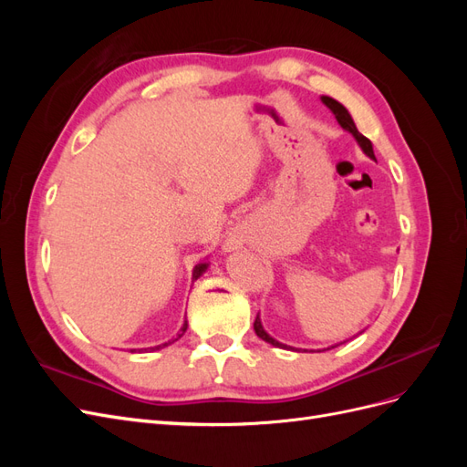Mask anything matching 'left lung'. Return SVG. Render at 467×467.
<instances>
[{
    "label": "left lung",
    "mask_w": 467,
    "mask_h": 467,
    "mask_svg": "<svg viewBox=\"0 0 467 467\" xmlns=\"http://www.w3.org/2000/svg\"><path fill=\"white\" fill-rule=\"evenodd\" d=\"M321 101L327 105L331 110H333V115H335V119L338 120V124L343 126L345 130H348L352 136L357 138V142L360 144V148H362V151L368 155V158H372V160H376L374 158V150H372V142L366 136H362L360 132H358V129L355 126V122H352V119H350V115H348V110L338 103V101H335V99H331V97H321ZM253 327H255V333H257V337H261L263 341H266V343H271V345H275V347H282V348H286V345H282V343H278V341H275L273 337H268L266 333H265V329H263V325H261V319L257 317L255 319V323H253ZM343 345V343H341ZM331 348H335V347H331ZM317 352H321V350H317Z\"/></svg>",
    "instance_id": "1"
}]
</instances>
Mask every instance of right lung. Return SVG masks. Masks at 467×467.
<instances>
[{
  "mask_svg": "<svg viewBox=\"0 0 467 467\" xmlns=\"http://www.w3.org/2000/svg\"><path fill=\"white\" fill-rule=\"evenodd\" d=\"M206 271V265L202 263V265H199V266H196L194 268V278H199L202 273ZM187 331V321H185V325H182V329H181V333H179V337H182V333H185ZM177 337V338H179ZM177 338H173V341H169V343H163V345H158V347H153V348H150V350H158V348H163V347H167V345H171V343H175L177 341Z\"/></svg>",
  "mask_w": 467,
  "mask_h": 467,
  "instance_id": "obj_1",
  "label": "right lung"
}]
</instances>
